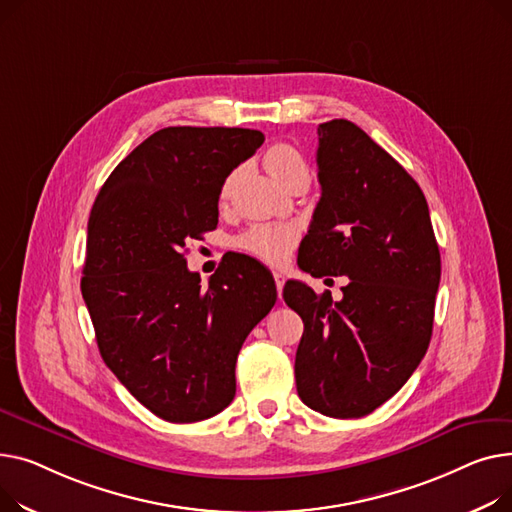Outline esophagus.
I'll use <instances>...</instances> for the list:
<instances>
[{
  "instance_id": "obj_1",
  "label": "esophagus",
  "mask_w": 512,
  "mask_h": 512,
  "mask_svg": "<svg viewBox=\"0 0 512 512\" xmlns=\"http://www.w3.org/2000/svg\"><path fill=\"white\" fill-rule=\"evenodd\" d=\"M273 279H275V285H277V293H279V297H281V295H283V287H285V275L279 273V270H275Z\"/></svg>"
}]
</instances>
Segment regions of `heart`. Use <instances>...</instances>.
Here are the masks:
<instances>
[{
    "mask_svg": "<svg viewBox=\"0 0 512 512\" xmlns=\"http://www.w3.org/2000/svg\"><path fill=\"white\" fill-rule=\"evenodd\" d=\"M264 165H266L268 173L277 179V182L285 175H289L293 169L306 167L302 155H299L291 144H285V142L273 144L266 150ZM227 190H229V182L223 186V194H227ZM295 237H297V233L291 225L264 223V225H254L248 231H244L237 237L235 244L239 250H244L264 262L279 264L289 256V252L295 244Z\"/></svg>",
    "mask_w": 512,
    "mask_h": 512,
    "instance_id": "heart-1",
    "label": "heart"
}]
</instances>
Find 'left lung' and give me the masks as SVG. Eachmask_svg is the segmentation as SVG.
<instances>
[{
    "label": "left lung",
    "mask_w": 512,
    "mask_h": 512,
    "mask_svg": "<svg viewBox=\"0 0 512 512\" xmlns=\"http://www.w3.org/2000/svg\"><path fill=\"white\" fill-rule=\"evenodd\" d=\"M316 163L322 196L297 264L349 283L341 302L285 283V304L304 320L297 395L328 417H364L428 351L440 250L422 188L362 128L347 119L320 124Z\"/></svg>",
    "instance_id": "1"
}]
</instances>
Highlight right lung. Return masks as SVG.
I'll return each instance as SVG.
<instances>
[{
  "label": "right lung",
  "mask_w": 512,
  "mask_h": 512,
  "mask_svg": "<svg viewBox=\"0 0 512 512\" xmlns=\"http://www.w3.org/2000/svg\"><path fill=\"white\" fill-rule=\"evenodd\" d=\"M264 142L248 128H163L103 184L88 217L82 297L103 362L157 417L192 424L235 397V362L277 302L273 275L239 254L202 289L184 250L215 229L227 175Z\"/></svg>",
  "instance_id": "obj_1"
}]
</instances>
